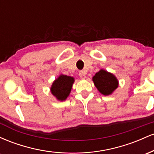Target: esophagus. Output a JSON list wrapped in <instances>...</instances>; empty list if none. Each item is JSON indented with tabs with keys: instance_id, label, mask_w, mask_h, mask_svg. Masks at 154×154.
I'll return each instance as SVG.
<instances>
[{
	"instance_id": "obj_1",
	"label": "esophagus",
	"mask_w": 154,
	"mask_h": 154,
	"mask_svg": "<svg viewBox=\"0 0 154 154\" xmlns=\"http://www.w3.org/2000/svg\"><path fill=\"white\" fill-rule=\"evenodd\" d=\"M79 76L81 77V78H82V79L85 78V72H83V71H79Z\"/></svg>"
}]
</instances>
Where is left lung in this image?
<instances>
[{"label":"left lung","instance_id":"1","mask_svg":"<svg viewBox=\"0 0 154 154\" xmlns=\"http://www.w3.org/2000/svg\"><path fill=\"white\" fill-rule=\"evenodd\" d=\"M97 89L104 95H110L118 87V80L112 74L101 69L93 77Z\"/></svg>","mask_w":154,"mask_h":154}]
</instances>
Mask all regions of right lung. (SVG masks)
<instances>
[{
  "mask_svg": "<svg viewBox=\"0 0 154 154\" xmlns=\"http://www.w3.org/2000/svg\"><path fill=\"white\" fill-rule=\"evenodd\" d=\"M74 81L75 79L73 77L69 76L60 75L59 78L56 79L53 83L51 88V93L57 98L58 100H66L71 91Z\"/></svg>",
  "mask_w": 154,
  "mask_h": 154,
  "instance_id": "right-lung-1",
  "label": "right lung"
}]
</instances>
